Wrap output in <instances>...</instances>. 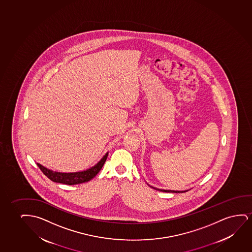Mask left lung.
Segmentation results:
<instances>
[{
	"label": "left lung",
	"mask_w": 252,
	"mask_h": 252,
	"mask_svg": "<svg viewBox=\"0 0 252 252\" xmlns=\"http://www.w3.org/2000/svg\"><path fill=\"white\" fill-rule=\"evenodd\" d=\"M153 189L159 190V191H162V192H167V193H185V192L188 191V190H185V191H175V190L159 189H156V188H153Z\"/></svg>",
	"instance_id": "8db88e82"
}]
</instances>
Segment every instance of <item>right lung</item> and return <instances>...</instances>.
<instances>
[{"instance_id":"obj_1","label":"right lung","mask_w":252,"mask_h":252,"mask_svg":"<svg viewBox=\"0 0 252 252\" xmlns=\"http://www.w3.org/2000/svg\"><path fill=\"white\" fill-rule=\"evenodd\" d=\"M107 154H108V152L94 167L84 170V171H81V172H56V171H52L51 169H46L45 167L42 166L39 163H37V165L38 166V168L40 169L42 172L44 173L49 179L52 180V182L67 184V185H76V184H80V183H87L90 180L93 179L94 177L99 173L100 169L102 168V166L106 162Z\"/></svg>"}]
</instances>
